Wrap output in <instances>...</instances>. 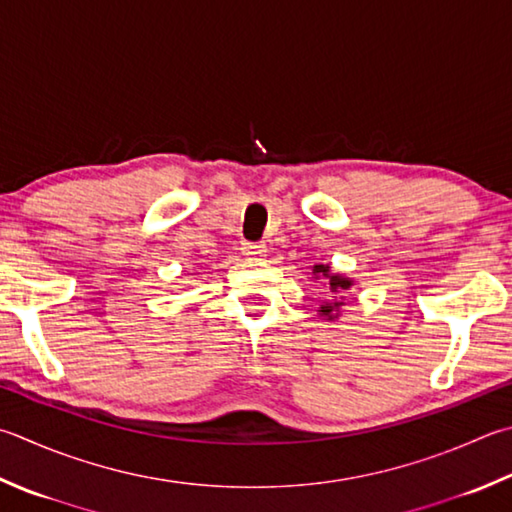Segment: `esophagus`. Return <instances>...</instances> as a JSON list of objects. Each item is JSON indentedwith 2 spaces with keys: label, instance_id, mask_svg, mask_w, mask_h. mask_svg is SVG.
<instances>
[{
  "label": "esophagus",
  "instance_id": "obj_1",
  "mask_svg": "<svg viewBox=\"0 0 512 512\" xmlns=\"http://www.w3.org/2000/svg\"><path fill=\"white\" fill-rule=\"evenodd\" d=\"M243 254L247 258H252V260H260V258L267 254V247L263 243H245L243 245Z\"/></svg>",
  "mask_w": 512,
  "mask_h": 512
}]
</instances>
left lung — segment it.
Instances as JSON below:
<instances>
[{"label":"left lung","mask_w":512,"mask_h":512,"mask_svg":"<svg viewBox=\"0 0 512 512\" xmlns=\"http://www.w3.org/2000/svg\"><path fill=\"white\" fill-rule=\"evenodd\" d=\"M312 274L316 278L321 276V278H325V281H327V289H330V301H325L318 312H321V316H325L327 321H332V318L339 316L341 305H345L343 303L345 301L343 294L354 285V281H350V278H345L341 274H332L330 272V265H314L312 267Z\"/></svg>","instance_id":"8db88e82"}]
</instances>
